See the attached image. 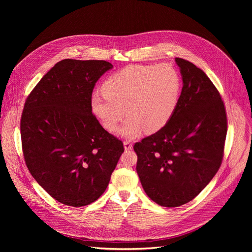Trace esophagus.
<instances>
[{"label": "esophagus", "mask_w": 252, "mask_h": 252, "mask_svg": "<svg viewBox=\"0 0 252 252\" xmlns=\"http://www.w3.org/2000/svg\"><path fill=\"white\" fill-rule=\"evenodd\" d=\"M124 148H125L126 151L131 150L132 149V143L129 140H125L124 141Z\"/></svg>", "instance_id": "34e87169"}]
</instances>
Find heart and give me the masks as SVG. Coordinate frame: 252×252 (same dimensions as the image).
Masks as SVG:
<instances>
[{
    "label": "heart",
    "mask_w": 252,
    "mask_h": 252,
    "mask_svg": "<svg viewBox=\"0 0 252 252\" xmlns=\"http://www.w3.org/2000/svg\"><path fill=\"white\" fill-rule=\"evenodd\" d=\"M102 91L91 97L93 114L113 132L126 113L128 117L118 132L134 138L143 129L156 132L169 122L178 102L181 79L168 63L131 64L107 79Z\"/></svg>",
    "instance_id": "obj_1"
}]
</instances>
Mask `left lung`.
I'll list each match as a JSON object with an SVG mask.
<instances>
[{
    "label": "left lung",
    "mask_w": 252,
    "mask_h": 252,
    "mask_svg": "<svg viewBox=\"0 0 252 252\" xmlns=\"http://www.w3.org/2000/svg\"><path fill=\"white\" fill-rule=\"evenodd\" d=\"M183 90L169 122L136 142V172L156 203L176 207L192 200L218 172L227 130L223 101L204 71L175 58Z\"/></svg>",
    "instance_id": "8db88e82"
}]
</instances>
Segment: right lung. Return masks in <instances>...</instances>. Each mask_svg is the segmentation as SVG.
<instances>
[{"label": "right lung", "mask_w": 252, "mask_h": 252, "mask_svg": "<svg viewBox=\"0 0 252 252\" xmlns=\"http://www.w3.org/2000/svg\"><path fill=\"white\" fill-rule=\"evenodd\" d=\"M113 67L105 61L63 60L26 100L21 120L26 164L63 204L79 207L95 201L124 153L122 140L100 126L91 107L95 83Z\"/></svg>", "instance_id": "right-lung-1"}]
</instances>
